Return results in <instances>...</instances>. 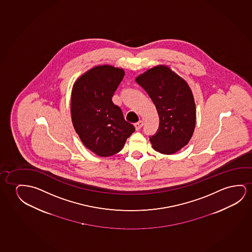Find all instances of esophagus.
Here are the masks:
<instances>
[{
  "label": "esophagus",
  "instance_id": "esophagus-1",
  "mask_svg": "<svg viewBox=\"0 0 252 252\" xmlns=\"http://www.w3.org/2000/svg\"><path fill=\"white\" fill-rule=\"evenodd\" d=\"M143 125H144V122H143L142 121H139V122L135 123V124H134V126H135L136 130H137V131L139 130L140 128L142 127Z\"/></svg>",
  "mask_w": 252,
  "mask_h": 252
}]
</instances>
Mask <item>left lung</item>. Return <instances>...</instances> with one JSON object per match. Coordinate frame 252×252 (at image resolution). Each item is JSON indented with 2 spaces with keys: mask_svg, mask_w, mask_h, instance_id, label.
Instances as JSON below:
<instances>
[{
  "mask_svg": "<svg viewBox=\"0 0 252 252\" xmlns=\"http://www.w3.org/2000/svg\"><path fill=\"white\" fill-rule=\"evenodd\" d=\"M156 106L159 126L150 136L153 147L163 154H175L193 134L196 106L186 80L168 66H157L136 78Z\"/></svg>",
  "mask_w": 252,
  "mask_h": 252,
  "instance_id": "8db88e82",
  "label": "left lung"
}]
</instances>
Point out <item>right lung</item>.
<instances>
[{"label": "right lung", "instance_id": "1", "mask_svg": "<svg viewBox=\"0 0 252 252\" xmlns=\"http://www.w3.org/2000/svg\"><path fill=\"white\" fill-rule=\"evenodd\" d=\"M124 70L109 65L95 66L73 85L71 115L73 127L84 146L100 157L123 148L135 127L125 121L120 106L112 100Z\"/></svg>", "mask_w": 252, "mask_h": 252}]
</instances>
